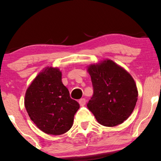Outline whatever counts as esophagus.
I'll return each mask as SVG.
<instances>
[{"label": "esophagus", "instance_id": "obj_1", "mask_svg": "<svg viewBox=\"0 0 161 161\" xmlns=\"http://www.w3.org/2000/svg\"><path fill=\"white\" fill-rule=\"evenodd\" d=\"M79 104H80V106H84V105H86V99H85V98H81L79 101Z\"/></svg>", "mask_w": 161, "mask_h": 161}]
</instances>
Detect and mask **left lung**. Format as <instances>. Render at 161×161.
Instances as JSON below:
<instances>
[{
  "instance_id": "1",
  "label": "left lung",
  "mask_w": 161,
  "mask_h": 161,
  "mask_svg": "<svg viewBox=\"0 0 161 161\" xmlns=\"http://www.w3.org/2000/svg\"><path fill=\"white\" fill-rule=\"evenodd\" d=\"M94 88L88 108L101 125L121 124L132 114L138 100L134 79L124 68L110 59L87 66Z\"/></svg>"
}]
</instances>
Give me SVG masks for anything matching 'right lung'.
Instances as JSON below:
<instances>
[{
    "mask_svg": "<svg viewBox=\"0 0 161 161\" xmlns=\"http://www.w3.org/2000/svg\"><path fill=\"white\" fill-rule=\"evenodd\" d=\"M24 104L40 130L62 135L71 129L79 104L70 97L58 67L47 66L37 75L25 92Z\"/></svg>",
    "mask_w": 161,
    "mask_h": 161,
    "instance_id": "1",
    "label": "right lung"
}]
</instances>
